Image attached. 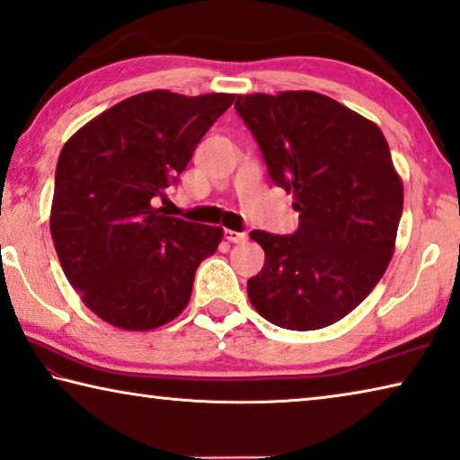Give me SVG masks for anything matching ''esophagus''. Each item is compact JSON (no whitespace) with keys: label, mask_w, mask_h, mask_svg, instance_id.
Returning a JSON list of instances; mask_svg holds the SVG:
<instances>
[{"label":"esophagus","mask_w":460,"mask_h":460,"mask_svg":"<svg viewBox=\"0 0 460 460\" xmlns=\"http://www.w3.org/2000/svg\"><path fill=\"white\" fill-rule=\"evenodd\" d=\"M224 238L228 240V243H234V244H243L246 243V232H236V230H226L224 232Z\"/></svg>","instance_id":"obj_1"}]
</instances>
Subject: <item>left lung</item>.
<instances>
[{
    "mask_svg": "<svg viewBox=\"0 0 460 460\" xmlns=\"http://www.w3.org/2000/svg\"><path fill=\"white\" fill-rule=\"evenodd\" d=\"M275 185L293 193L291 236L252 230L265 251L248 299L288 330H318L363 301L394 257L403 183L377 124L315 92L238 95Z\"/></svg>",
    "mask_w": 460,
    "mask_h": 460,
    "instance_id": "left-lung-1",
    "label": "left lung"
}]
</instances>
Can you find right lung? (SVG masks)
<instances>
[{"label":"right lung","instance_id":"add662e5","mask_svg":"<svg viewBox=\"0 0 460 460\" xmlns=\"http://www.w3.org/2000/svg\"><path fill=\"white\" fill-rule=\"evenodd\" d=\"M234 97L138 93L65 142L50 234L66 279L97 318L153 330L190 304L195 270L224 230L167 216L156 203Z\"/></svg>","mask_w":460,"mask_h":460}]
</instances>
